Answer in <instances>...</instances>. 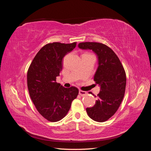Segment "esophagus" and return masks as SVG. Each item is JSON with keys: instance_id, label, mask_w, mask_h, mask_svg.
I'll return each instance as SVG.
<instances>
[{"instance_id": "1", "label": "esophagus", "mask_w": 151, "mask_h": 151, "mask_svg": "<svg viewBox=\"0 0 151 151\" xmlns=\"http://www.w3.org/2000/svg\"><path fill=\"white\" fill-rule=\"evenodd\" d=\"M79 93L81 96H85L86 94V92H85V91H81V90H79Z\"/></svg>"}]
</instances>
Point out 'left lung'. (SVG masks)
<instances>
[{
  "instance_id": "left-lung-1",
  "label": "left lung",
  "mask_w": 151,
  "mask_h": 151,
  "mask_svg": "<svg viewBox=\"0 0 151 151\" xmlns=\"http://www.w3.org/2000/svg\"><path fill=\"white\" fill-rule=\"evenodd\" d=\"M78 47L91 50L98 57V67L94 81L100 87V91L95 104L87 108L86 111L92 120L104 122L116 113L124 96L127 81L125 70L115 53L106 45L83 42L79 43Z\"/></svg>"
}]
</instances>
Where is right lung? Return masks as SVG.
<instances>
[{"label":"right lung","mask_w":151,"mask_h":151,"mask_svg":"<svg viewBox=\"0 0 151 151\" xmlns=\"http://www.w3.org/2000/svg\"><path fill=\"white\" fill-rule=\"evenodd\" d=\"M76 46V42L48 43L40 49L29 67L27 83L31 99L41 115L50 122L64 118L78 95L76 87L65 88L56 82L62 70L63 58Z\"/></svg>","instance_id":"obj_1"}]
</instances>
